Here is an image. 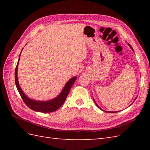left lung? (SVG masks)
Wrapping results in <instances>:
<instances>
[{
	"label": "left lung",
	"instance_id": "left-lung-1",
	"mask_svg": "<svg viewBox=\"0 0 150 150\" xmlns=\"http://www.w3.org/2000/svg\"><path fill=\"white\" fill-rule=\"evenodd\" d=\"M128 45H129V47H131V49H132V50H133V51H133V48H132V47H131V45H130V44H129V43H128ZM93 100H94V103H95V104H96V106H97V107H98V108H99V109H100V110H102V109H101V108H100V107H99V106H98V104H97V103H96V101H95V100H94V98H93ZM136 99H137V98H136ZM103 111H104V110H103ZM106 112H111V113H112V112H118V111H106Z\"/></svg>",
	"mask_w": 150,
	"mask_h": 150
}]
</instances>
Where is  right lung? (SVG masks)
I'll return each instance as SVG.
<instances>
[{"label": "right lung", "instance_id": "add662e5", "mask_svg": "<svg viewBox=\"0 0 150 150\" xmlns=\"http://www.w3.org/2000/svg\"><path fill=\"white\" fill-rule=\"evenodd\" d=\"M21 52L20 53L19 60H18L17 66L15 69V83L17 89L19 91L22 99H23L25 104L28 106L31 110H33L35 111L38 112H53L58 110L66 101V98L68 94H69L70 90L72 88V85L74 83L77 79V76H74L73 78H71L66 83L64 87L63 88L61 92L55 98H54L51 100L48 101H37L34 100V99H30L25 94L21 88V86L19 83V81H18L17 78V69H18V65H19V62L20 60V56H21Z\"/></svg>", "mask_w": 150, "mask_h": 150}]
</instances>
